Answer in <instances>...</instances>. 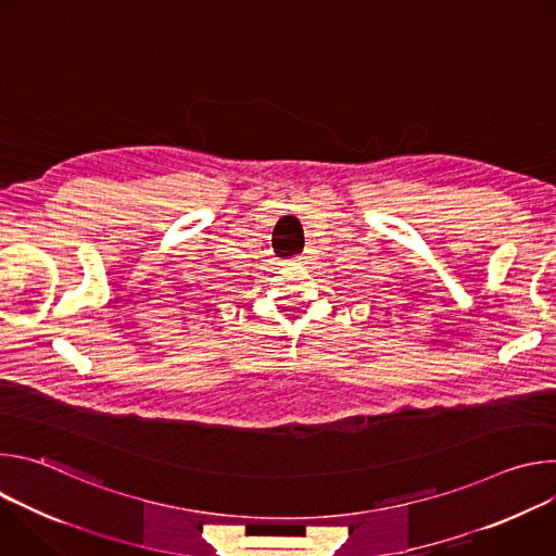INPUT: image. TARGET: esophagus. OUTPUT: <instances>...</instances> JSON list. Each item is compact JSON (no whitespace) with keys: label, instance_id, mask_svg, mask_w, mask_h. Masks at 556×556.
<instances>
[{"label":"esophagus","instance_id":"obj_1","mask_svg":"<svg viewBox=\"0 0 556 556\" xmlns=\"http://www.w3.org/2000/svg\"><path fill=\"white\" fill-rule=\"evenodd\" d=\"M301 260H307V257H301Z\"/></svg>","mask_w":556,"mask_h":556}]
</instances>
